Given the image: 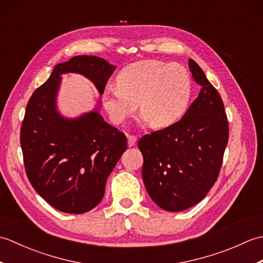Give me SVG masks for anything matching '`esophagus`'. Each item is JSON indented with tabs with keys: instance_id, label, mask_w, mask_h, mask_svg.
Here are the masks:
<instances>
[{
	"instance_id": "obj_1",
	"label": "esophagus",
	"mask_w": 263,
	"mask_h": 263,
	"mask_svg": "<svg viewBox=\"0 0 263 263\" xmlns=\"http://www.w3.org/2000/svg\"><path fill=\"white\" fill-rule=\"evenodd\" d=\"M136 142H137V137H135V136H127V144H128V147L135 146Z\"/></svg>"
}]
</instances>
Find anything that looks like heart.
I'll use <instances>...</instances> for the list:
<instances>
[{
	"mask_svg": "<svg viewBox=\"0 0 263 263\" xmlns=\"http://www.w3.org/2000/svg\"><path fill=\"white\" fill-rule=\"evenodd\" d=\"M193 90L191 76L182 65L140 61L123 68L116 87L106 88L102 100L115 124H122L138 108L140 120L156 128L171 126L187 109Z\"/></svg>",
	"mask_w": 263,
	"mask_h": 263,
	"instance_id": "heart-1",
	"label": "heart"
}]
</instances>
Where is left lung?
Masks as SVG:
<instances>
[{
  "mask_svg": "<svg viewBox=\"0 0 263 263\" xmlns=\"http://www.w3.org/2000/svg\"><path fill=\"white\" fill-rule=\"evenodd\" d=\"M189 68L201 90L182 119L143 136L142 180L149 197L171 212L191 208L214 186L228 142L224 104L192 59Z\"/></svg>",
  "mask_w": 263,
  "mask_h": 263,
  "instance_id": "left-lung-1",
  "label": "left lung"
}]
</instances>
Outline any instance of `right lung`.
Masks as SVG:
<instances>
[{"label": "right lung", "instance_id": "right-lung-1", "mask_svg": "<svg viewBox=\"0 0 263 263\" xmlns=\"http://www.w3.org/2000/svg\"><path fill=\"white\" fill-rule=\"evenodd\" d=\"M114 70L102 58L78 55L55 65L27 105L20 143L28 180L46 202L66 214H83L102 201L107 177L127 142L124 133L104 121L99 102L76 119L61 114L57 105L61 77L79 73L103 95Z\"/></svg>", "mask_w": 263, "mask_h": 263}]
</instances>
